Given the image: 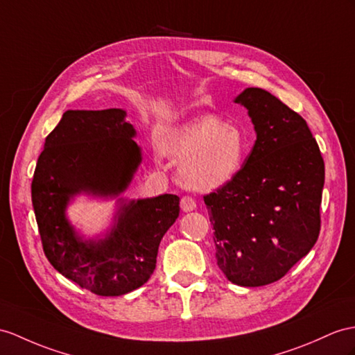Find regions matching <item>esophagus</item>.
Masks as SVG:
<instances>
[{"label":"esophagus","instance_id":"1","mask_svg":"<svg viewBox=\"0 0 355 355\" xmlns=\"http://www.w3.org/2000/svg\"><path fill=\"white\" fill-rule=\"evenodd\" d=\"M196 200L193 197H189V196H185V197H182V200H180V207H182V211L184 212H191V211H194L196 209Z\"/></svg>","mask_w":355,"mask_h":355}]
</instances>
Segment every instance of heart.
<instances>
[{
    "label": "heart",
    "instance_id": "b5f03b06",
    "mask_svg": "<svg viewBox=\"0 0 355 355\" xmlns=\"http://www.w3.org/2000/svg\"><path fill=\"white\" fill-rule=\"evenodd\" d=\"M161 148L184 159L180 176L197 191H214L235 179L248 150L243 131L217 116H202L170 129Z\"/></svg>",
    "mask_w": 355,
    "mask_h": 355
}]
</instances>
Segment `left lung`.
I'll list each match as a JSON object with an SVG mask.
<instances>
[{
    "label": "left lung",
    "instance_id": "8db88e82",
    "mask_svg": "<svg viewBox=\"0 0 355 355\" xmlns=\"http://www.w3.org/2000/svg\"><path fill=\"white\" fill-rule=\"evenodd\" d=\"M235 102L248 110L256 141L235 179L203 198L220 270L256 288L280 280L315 245L325 167L306 120L274 94L248 87Z\"/></svg>",
    "mask_w": 355,
    "mask_h": 355
}]
</instances>
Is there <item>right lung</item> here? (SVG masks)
<instances>
[{"label":"right lung","mask_w":355,"mask_h":355,"mask_svg":"<svg viewBox=\"0 0 355 355\" xmlns=\"http://www.w3.org/2000/svg\"><path fill=\"white\" fill-rule=\"evenodd\" d=\"M126 111L69 110L45 140L31 184L43 252L66 279L119 297L150 279L162 236L179 217V197L119 198L112 226L85 239L66 217L76 196L114 198L132 182L141 149Z\"/></svg>","instance_id":"obj_1"}]
</instances>
